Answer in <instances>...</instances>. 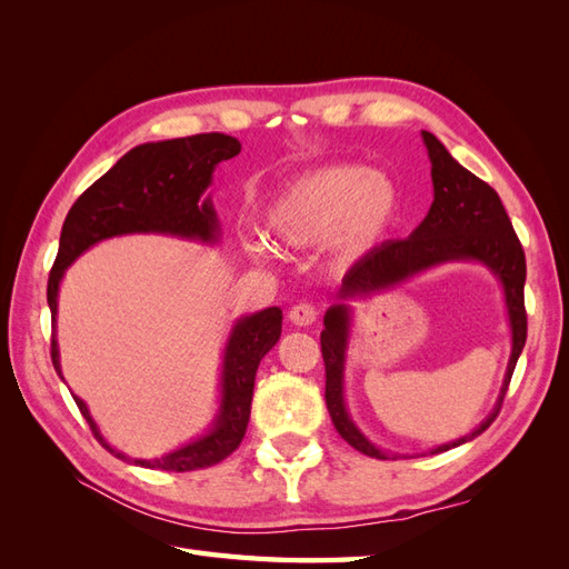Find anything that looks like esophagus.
<instances>
[{
    "mask_svg": "<svg viewBox=\"0 0 569 569\" xmlns=\"http://www.w3.org/2000/svg\"><path fill=\"white\" fill-rule=\"evenodd\" d=\"M316 318H318V311H316V306H311V303H297L289 311V320L295 322V325H299V327L313 325Z\"/></svg>",
    "mask_w": 569,
    "mask_h": 569,
    "instance_id": "obj_1",
    "label": "esophagus"
}]
</instances>
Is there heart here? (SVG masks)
I'll return each mask as SVG.
<instances>
[{
    "label": "heart",
    "instance_id": "1",
    "mask_svg": "<svg viewBox=\"0 0 569 569\" xmlns=\"http://www.w3.org/2000/svg\"><path fill=\"white\" fill-rule=\"evenodd\" d=\"M399 211V184L382 170L327 166L287 184L270 201L266 226L287 251L325 244L335 266L351 268L385 242ZM244 251L256 263L278 261L266 237H247Z\"/></svg>",
    "mask_w": 569,
    "mask_h": 569
}]
</instances>
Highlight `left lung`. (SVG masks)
Masks as SVG:
<instances>
[{
    "label": "left lung",
    "mask_w": 569,
    "mask_h": 569,
    "mask_svg": "<svg viewBox=\"0 0 569 569\" xmlns=\"http://www.w3.org/2000/svg\"><path fill=\"white\" fill-rule=\"evenodd\" d=\"M429 163H432L435 201L420 226L401 242H387L377 247L366 261L356 263L341 280L337 303L325 311V330L320 335L325 360V403L341 439L356 451L370 458H416L422 453H389L372 443L353 422L343 391V370L353 330V301L382 295L408 282L420 272L446 263H479L485 266L503 289L508 327H510V358L503 375L501 391L493 410L481 420L470 435L439 443L429 453H443L456 446L472 441L496 420L508 391L510 377L527 341L525 313V280L527 263L525 251L512 222L493 189L462 168L432 132L422 130Z\"/></svg>",
    "instance_id": "1"
}]
</instances>
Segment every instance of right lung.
<instances>
[{
    "mask_svg": "<svg viewBox=\"0 0 569 569\" xmlns=\"http://www.w3.org/2000/svg\"><path fill=\"white\" fill-rule=\"evenodd\" d=\"M242 151L230 134L209 132L178 137V140L147 142L120 157L109 173L84 189L68 211L54 268L49 272L47 303L51 311V363L63 380L57 341L59 289L66 270L99 242L128 234H163L187 242L218 244L220 222L211 194L216 168ZM282 335V311L278 306L237 318L222 349L218 408L206 432L159 458H130L101 435L92 412L80 396H73L82 418L92 427L99 443L116 458L149 470L189 472L211 468L228 458L244 439L256 370L263 356Z\"/></svg>",
    "mask_w": 569,
    "mask_h": 569,
    "instance_id": "right-lung-1",
    "label": "right lung"
}]
</instances>
